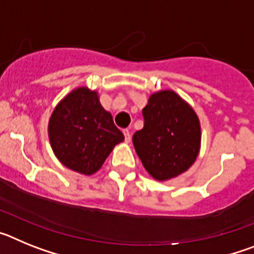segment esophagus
Returning a JSON list of instances; mask_svg holds the SVG:
<instances>
[{"instance_id":"1","label":"esophagus","mask_w":254,"mask_h":254,"mask_svg":"<svg viewBox=\"0 0 254 254\" xmlns=\"http://www.w3.org/2000/svg\"><path fill=\"white\" fill-rule=\"evenodd\" d=\"M123 134H125V141L127 143L131 142V133H129L128 129H123Z\"/></svg>"}]
</instances>
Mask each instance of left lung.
<instances>
[{
    "label": "left lung",
    "mask_w": 254,
    "mask_h": 254,
    "mask_svg": "<svg viewBox=\"0 0 254 254\" xmlns=\"http://www.w3.org/2000/svg\"><path fill=\"white\" fill-rule=\"evenodd\" d=\"M145 125L132 141L143 168L159 182L187 172L201 150V123L194 109L174 90H159L142 109Z\"/></svg>",
    "instance_id": "left-lung-1"
}]
</instances>
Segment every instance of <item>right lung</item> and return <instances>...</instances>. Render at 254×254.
Returning <instances> with one entry per match:
<instances>
[{"instance_id":"right-lung-1","label":"right lung","mask_w":254,"mask_h":254,"mask_svg":"<svg viewBox=\"0 0 254 254\" xmlns=\"http://www.w3.org/2000/svg\"><path fill=\"white\" fill-rule=\"evenodd\" d=\"M48 137L56 158L82 176L102 168L114 146L125 136L105 111L99 93L87 86L76 87L55 107L48 122Z\"/></svg>"}]
</instances>
